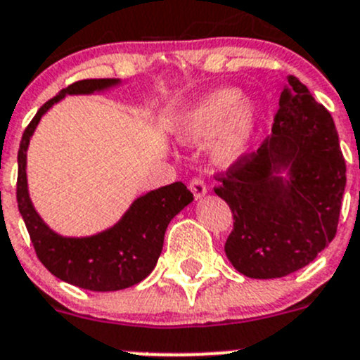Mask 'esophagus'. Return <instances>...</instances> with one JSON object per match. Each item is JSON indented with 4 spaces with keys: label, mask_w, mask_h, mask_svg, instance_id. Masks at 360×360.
Returning a JSON list of instances; mask_svg holds the SVG:
<instances>
[{
    "label": "esophagus",
    "mask_w": 360,
    "mask_h": 360,
    "mask_svg": "<svg viewBox=\"0 0 360 360\" xmlns=\"http://www.w3.org/2000/svg\"><path fill=\"white\" fill-rule=\"evenodd\" d=\"M190 190L191 193H193V197L197 198H202L207 195V186H205V183L202 179H198V177H195V179L190 181Z\"/></svg>",
    "instance_id": "esophagus-1"
}]
</instances>
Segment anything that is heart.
Masks as SVG:
<instances>
[{"instance_id":"b5f03b06","label":"heart","mask_w":360,"mask_h":360,"mask_svg":"<svg viewBox=\"0 0 360 360\" xmlns=\"http://www.w3.org/2000/svg\"><path fill=\"white\" fill-rule=\"evenodd\" d=\"M258 124V105L236 87H221L198 98L177 121V139L197 146L218 133L211 158L218 165L236 163L250 148Z\"/></svg>"}]
</instances>
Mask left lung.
Masks as SVG:
<instances>
[{"instance_id": "left-lung-1", "label": "left lung", "mask_w": 360, "mask_h": 360, "mask_svg": "<svg viewBox=\"0 0 360 360\" xmlns=\"http://www.w3.org/2000/svg\"><path fill=\"white\" fill-rule=\"evenodd\" d=\"M216 195L230 205V264L255 280L295 273L336 236L347 165L329 110L287 77L273 134L219 177Z\"/></svg>"}]
</instances>
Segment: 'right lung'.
<instances>
[{
  "instance_id": "add662e5",
  "label": "right lung",
  "mask_w": 360,
  "mask_h": 360,
  "mask_svg": "<svg viewBox=\"0 0 360 360\" xmlns=\"http://www.w3.org/2000/svg\"><path fill=\"white\" fill-rule=\"evenodd\" d=\"M121 84V79H87L61 89L26 128L17 156V204L38 258L56 278L91 292L123 290L148 278L162 255L170 219L193 200L183 183H172L135 198L109 229L80 237L58 233L34 209L27 188V148L41 117L65 96L96 95Z\"/></svg>"
}]
</instances>
